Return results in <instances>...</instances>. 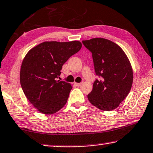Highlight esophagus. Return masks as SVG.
<instances>
[{"label": "esophagus", "instance_id": "34e87169", "mask_svg": "<svg viewBox=\"0 0 153 153\" xmlns=\"http://www.w3.org/2000/svg\"><path fill=\"white\" fill-rule=\"evenodd\" d=\"M74 84L76 85V86H80V85H82V83H74Z\"/></svg>", "mask_w": 153, "mask_h": 153}]
</instances>
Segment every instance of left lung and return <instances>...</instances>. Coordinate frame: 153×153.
<instances>
[{"label":"left lung","instance_id":"obj_1","mask_svg":"<svg viewBox=\"0 0 153 153\" xmlns=\"http://www.w3.org/2000/svg\"><path fill=\"white\" fill-rule=\"evenodd\" d=\"M92 53L94 70L99 77L88 98L93 105L103 111L119 106L129 94L133 74L130 62L117 44L105 38L83 40Z\"/></svg>","mask_w":153,"mask_h":153}]
</instances>
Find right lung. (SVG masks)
Wrapping results in <instances>:
<instances>
[{
  "mask_svg": "<svg viewBox=\"0 0 153 153\" xmlns=\"http://www.w3.org/2000/svg\"><path fill=\"white\" fill-rule=\"evenodd\" d=\"M82 46L79 41L44 42L27 53L21 65L20 84L27 99L40 112L52 115L66 103L72 87L56 78L62 65Z\"/></svg>",
  "mask_w": 153,
  "mask_h": 153,
  "instance_id": "right-lung-1",
  "label": "right lung"
}]
</instances>
